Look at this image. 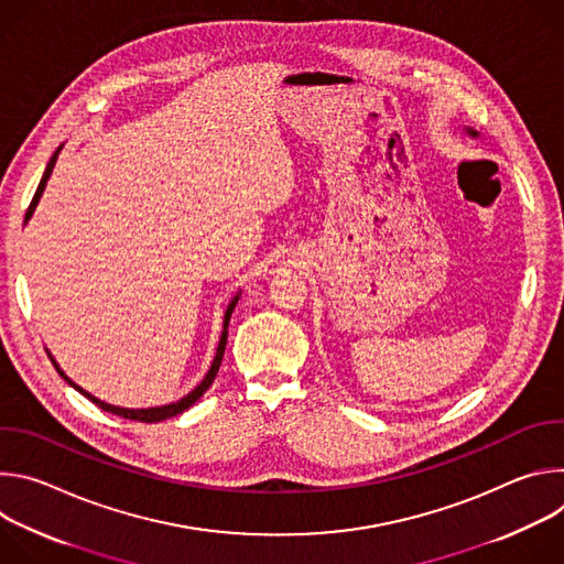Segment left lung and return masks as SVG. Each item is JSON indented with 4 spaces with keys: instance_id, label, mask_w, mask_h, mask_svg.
<instances>
[{
    "instance_id": "obj_1",
    "label": "left lung",
    "mask_w": 564,
    "mask_h": 564,
    "mask_svg": "<svg viewBox=\"0 0 564 564\" xmlns=\"http://www.w3.org/2000/svg\"><path fill=\"white\" fill-rule=\"evenodd\" d=\"M466 133H468L470 138H477V131H473V129H468V127H466Z\"/></svg>"
}]
</instances>
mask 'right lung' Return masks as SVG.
I'll return each mask as SVG.
<instances>
[{"label":"right lung","mask_w":564,"mask_h":564,"mask_svg":"<svg viewBox=\"0 0 564 564\" xmlns=\"http://www.w3.org/2000/svg\"><path fill=\"white\" fill-rule=\"evenodd\" d=\"M62 147L64 144H59L57 149H55V153L51 155V160H48V165H46V170H44V176H42V181H40V185H37V192H35V196H33V200H31V205H29V209H26V218H24V225L31 220V216H33V212H35V207H37V203H40V198H42V194H44V187H46V183H48V178H51V174H53V167H55V160H57V155H59V151H62ZM238 296H240V292H236L234 294V299L227 303V310H225V316H223V333H220V341H218V348H216V355H214V361H212V366H209V370H207V375L203 377V381L192 390V392H187L183 399H178V401H174V404H165V406H153V409H122V406H113V404H107V401H102V399H98V397H94L91 392H87L83 386H77L70 377H66L64 375V370L57 366V361L53 359V355L48 352V357H51V361H53V366H55V370L59 372V377L68 383V386H73L79 394H85L87 399H91L96 406H100L102 411H109V413H113V415H120V417H124V420H135V422H144V424H151V422H163V420H170V417H174V415H181L183 411H187L189 406H194L196 401L205 394V390L214 383V379H216V372H218V368H220V361H223V355H225V344H227V326H229V316H231V312H234V307H236V303H238Z\"/></svg>","instance_id":"right-lung-1"}]
</instances>
